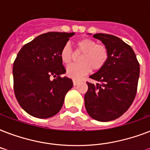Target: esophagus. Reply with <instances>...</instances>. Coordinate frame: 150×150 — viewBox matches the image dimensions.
Wrapping results in <instances>:
<instances>
[{
  "label": "esophagus",
  "mask_w": 150,
  "mask_h": 150,
  "mask_svg": "<svg viewBox=\"0 0 150 150\" xmlns=\"http://www.w3.org/2000/svg\"><path fill=\"white\" fill-rule=\"evenodd\" d=\"M72 81H73V84H74V86H76V85H77L79 82H80L79 79H74Z\"/></svg>",
  "instance_id": "esophagus-1"
}]
</instances>
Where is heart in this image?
Here are the masks:
<instances>
[{
	"instance_id": "b5f03b06",
	"label": "heart",
	"mask_w": 150,
	"mask_h": 150,
	"mask_svg": "<svg viewBox=\"0 0 150 150\" xmlns=\"http://www.w3.org/2000/svg\"><path fill=\"white\" fill-rule=\"evenodd\" d=\"M80 57L79 64H73L67 68V75L72 79H79L87 75L91 71H98L101 70L107 62L109 57L108 49L103 44L97 43L96 40L89 38H83L76 42ZM60 57L64 64H68L74 58V53L70 43H65L60 51Z\"/></svg>"
}]
</instances>
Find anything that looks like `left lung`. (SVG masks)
I'll return each instance as SVG.
<instances>
[{
  "label": "left lung",
  "mask_w": 150,
  "mask_h": 150,
  "mask_svg": "<svg viewBox=\"0 0 150 150\" xmlns=\"http://www.w3.org/2000/svg\"><path fill=\"white\" fill-rule=\"evenodd\" d=\"M108 49L106 65L89 76L96 83L87 82L85 106L92 118L110 121L128 110L135 99L139 77V64L132 48L113 35L96 33Z\"/></svg>",
  "instance_id": "obj_1"
}]
</instances>
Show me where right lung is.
<instances>
[{"label": "right lung", "instance_id": "1", "mask_svg": "<svg viewBox=\"0 0 150 150\" xmlns=\"http://www.w3.org/2000/svg\"><path fill=\"white\" fill-rule=\"evenodd\" d=\"M75 33L50 32L25 44L13 64L14 91L22 108L31 116L49 118L63 106L72 80L61 77L66 70L60 51ZM54 76L55 79L50 80Z\"/></svg>", "mask_w": 150, "mask_h": 150}]
</instances>
